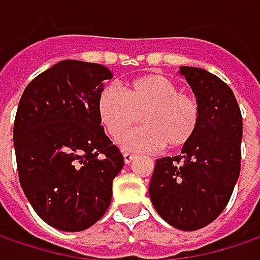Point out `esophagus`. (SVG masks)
Returning <instances> with one entry per match:
<instances>
[{
  "mask_svg": "<svg viewBox=\"0 0 260 260\" xmlns=\"http://www.w3.org/2000/svg\"><path fill=\"white\" fill-rule=\"evenodd\" d=\"M123 159H125V163H126V165H129L131 161L135 159V154H132L129 151H125V153H123Z\"/></svg>",
  "mask_w": 260,
  "mask_h": 260,
  "instance_id": "esophagus-1",
  "label": "esophagus"
}]
</instances>
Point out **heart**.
<instances>
[{"mask_svg": "<svg viewBox=\"0 0 260 260\" xmlns=\"http://www.w3.org/2000/svg\"><path fill=\"white\" fill-rule=\"evenodd\" d=\"M143 128L124 133L139 120ZM97 116L112 138L120 137L125 150L156 151L168 145L181 150L194 140L200 126V106L194 95L179 91L178 85L160 73H147L128 81L123 94L112 85L97 99Z\"/></svg>", "mask_w": 260, "mask_h": 260, "instance_id": "heart-1", "label": "heart"}]
</instances>
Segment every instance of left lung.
Wrapping results in <instances>:
<instances>
[{
  "mask_svg": "<svg viewBox=\"0 0 260 260\" xmlns=\"http://www.w3.org/2000/svg\"><path fill=\"white\" fill-rule=\"evenodd\" d=\"M200 106V126L175 157L156 160L148 194L174 228L196 231L215 221L230 202L241 163L243 119L233 89L218 76L181 66Z\"/></svg>",
  "mask_w": 260,
  "mask_h": 260,
  "instance_id": "left-lung-1",
  "label": "left lung"
}]
</instances>
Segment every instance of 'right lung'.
I'll return each mask as SVG.
<instances>
[{
	"mask_svg": "<svg viewBox=\"0 0 260 260\" xmlns=\"http://www.w3.org/2000/svg\"><path fill=\"white\" fill-rule=\"evenodd\" d=\"M113 73L103 64L63 60L26 86L13 141L20 185L48 225L76 233L103 218L123 156L104 134L97 99Z\"/></svg>",
	"mask_w": 260,
	"mask_h": 260,
	"instance_id": "add662e5",
	"label": "right lung"
}]
</instances>
